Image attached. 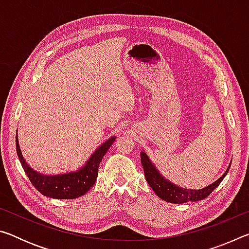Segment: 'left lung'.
Here are the masks:
<instances>
[{
	"mask_svg": "<svg viewBox=\"0 0 249 249\" xmlns=\"http://www.w3.org/2000/svg\"><path fill=\"white\" fill-rule=\"evenodd\" d=\"M141 159L142 168H144L145 178L147 182H148L149 187L153 189V191L160 199L169 202V203L176 204L185 203V202H196L205 199L210 193H212L214 189L218 187V184L225 178V176L227 175L231 167L230 163L224 174L216 181H214L213 183L209 184L208 187H204L202 189H185L171 182L170 180H168L166 177H163L160 174L157 167L154 165V162L151 161V159L147 156L144 150L141 151Z\"/></svg>",
	"mask_w": 249,
	"mask_h": 249,
	"instance_id": "obj_1",
	"label": "left lung"
}]
</instances>
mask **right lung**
I'll return each mask as SVG.
<instances>
[{
  "mask_svg": "<svg viewBox=\"0 0 249 249\" xmlns=\"http://www.w3.org/2000/svg\"><path fill=\"white\" fill-rule=\"evenodd\" d=\"M115 138L116 136H112L101 144L77 170L58 175H44L28 165L20 150L18 134H16V151L25 174L41 195L53 199L70 200L82 196L93 187L98 178L100 162L102 161V158L109 147L115 142Z\"/></svg>",
  "mask_w": 249,
  "mask_h": 249,
  "instance_id": "obj_1",
  "label": "right lung"
}]
</instances>
